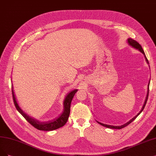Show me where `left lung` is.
<instances>
[{
	"instance_id": "1",
	"label": "left lung",
	"mask_w": 156,
	"mask_h": 156,
	"mask_svg": "<svg viewBox=\"0 0 156 156\" xmlns=\"http://www.w3.org/2000/svg\"><path fill=\"white\" fill-rule=\"evenodd\" d=\"M127 42H128L129 45L130 46H131L133 48H136V49H137V50H138V51H140L143 55H144V56H145V60H146V61H147V63L148 64H149V63H148V59H147V57H146V55H145V52H144V51H143V48H142V47H141V45L140 44V43L137 42L136 41H135L134 40H133V39L130 38L127 39ZM150 81H151V79H150V80H149V82H148V89H147V97H146V98H145V101L144 104H143V107H142L141 111L139 112V113H138V114H137L134 117H133L131 120H130L129 122H127L125 124H123V125H121V126H113V125H108V124H105V123H101V122H98L97 120H96V121H97L99 124H101V126H104V127H108V128H110V129H122V128H123V127H125L129 125V124H130L132 122H133V121L136 119V118H137V116H138L141 113V112L143 111V110L144 109V108H145V105H146V104H147V100H148V97L149 84H150Z\"/></svg>"
}]
</instances>
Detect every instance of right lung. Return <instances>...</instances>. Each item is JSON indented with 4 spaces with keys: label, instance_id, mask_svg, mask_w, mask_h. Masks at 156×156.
Wrapping results in <instances>:
<instances>
[{
    "label": "right lung",
    "instance_id": "add662e5",
    "mask_svg": "<svg viewBox=\"0 0 156 156\" xmlns=\"http://www.w3.org/2000/svg\"><path fill=\"white\" fill-rule=\"evenodd\" d=\"M77 90V89H75L68 93L66 95L63 101V111L59 116L54 118L52 120H49L47 122H40L38 120H36V118L31 117L30 116L25 113V112L20 108L19 105H18L15 98V95L14 94L13 84H12V95H13V98L15 105L18 111L26 118V120L29 123H30L31 125L34 127L36 129L40 130H45V131H51V130L58 129L65 125V123H66L68 119V117H69L70 115L72 101Z\"/></svg>",
    "mask_w": 156,
    "mask_h": 156
}]
</instances>
